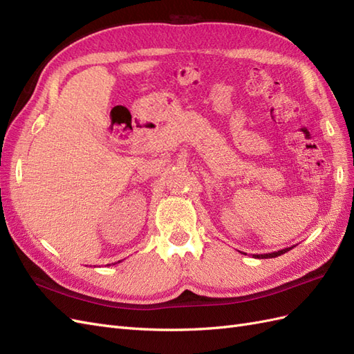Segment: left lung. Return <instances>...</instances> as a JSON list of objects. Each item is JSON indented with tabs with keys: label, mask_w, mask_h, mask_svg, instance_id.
I'll list each match as a JSON object with an SVG mask.
<instances>
[{
	"label": "left lung",
	"mask_w": 354,
	"mask_h": 354,
	"mask_svg": "<svg viewBox=\"0 0 354 354\" xmlns=\"http://www.w3.org/2000/svg\"><path fill=\"white\" fill-rule=\"evenodd\" d=\"M289 250H292V246H289V248H285L281 251H276V252H270V254H254L252 257L254 259H274V257H279V255L288 252Z\"/></svg>",
	"instance_id": "8db88e82"
}]
</instances>
